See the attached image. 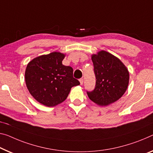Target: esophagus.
Instances as JSON below:
<instances>
[{
	"label": "esophagus",
	"mask_w": 153,
	"mask_h": 153,
	"mask_svg": "<svg viewBox=\"0 0 153 153\" xmlns=\"http://www.w3.org/2000/svg\"><path fill=\"white\" fill-rule=\"evenodd\" d=\"M79 81H80V84L81 85H83V79L81 78L79 79Z\"/></svg>",
	"instance_id": "obj_1"
}]
</instances>
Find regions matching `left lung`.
<instances>
[{
	"mask_svg": "<svg viewBox=\"0 0 153 153\" xmlns=\"http://www.w3.org/2000/svg\"><path fill=\"white\" fill-rule=\"evenodd\" d=\"M96 76L95 88L87 91L90 99L100 106H106L121 98L127 89L129 73L118 58L101 51L91 56Z\"/></svg>",
	"mask_w": 153,
	"mask_h": 153,
	"instance_id": "8db88e82",
	"label": "left lung"
}]
</instances>
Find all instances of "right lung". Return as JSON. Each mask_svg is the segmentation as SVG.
Masks as SVG:
<instances>
[{"label":"right lung","mask_w":153,"mask_h":153,"mask_svg":"<svg viewBox=\"0 0 153 153\" xmlns=\"http://www.w3.org/2000/svg\"><path fill=\"white\" fill-rule=\"evenodd\" d=\"M65 55L58 52L41 55L28 63L25 82L30 94L41 104L54 107L66 99L71 88L80 85L73 69L62 64Z\"/></svg>","instance_id":"obj_1"}]
</instances>
